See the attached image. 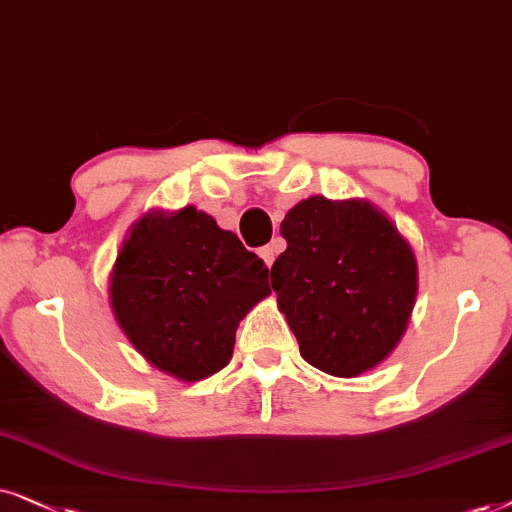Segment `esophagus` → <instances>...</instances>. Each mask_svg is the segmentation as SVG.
Returning a JSON list of instances; mask_svg holds the SVG:
<instances>
[{
	"mask_svg": "<svg viewBox=\"0 0 512 512\" xmlns=\"http://www.w3.org/2000/svg\"><path fill=\"white\" fill-rule=\"evenodd\" d=\"M278 252H281V243L274 241V243H269V245H264V248H260V257L264 262H267V267H271Z\"/></svg>",
	"mask_w": 512,
	"mask_h": 512,
	"instance_id": "esophagus-1",
	"label": "esophagus"
}]
</instances>
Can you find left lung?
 <instances>
[{"instance_id":"obj_1","label":"left lung","mask_w":512,"mask_h":512,"mask_svg":"<svg viewBox=\"0 0 512 512\" xmlns=\"http://www.w3.org/2000/svg\"><path fill=\"white\" fill-rule=\"evenodd\" d=\"M288 248L271 288L306 363L358 377L391 356L419 290L417 257L384 210L365 199L309 196L281 222Z\"/></svg>"}]
</instances>
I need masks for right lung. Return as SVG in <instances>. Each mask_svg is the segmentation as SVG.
<instances>
[{
  "label": "right lung",
  "mask_w": 512,
  "mask_h": 512,
  "mask_svg": "<svg viewBox=\"0 0 512 512\" xmlns=\"http://www.w3.org/2000/svg\"><path fill=\"white\" fill-rule=\"evenodd\" d=\"M109 306L156 370L201 381L231 360L236 327L271 295L269 269L203 210H149L109 274Z\"/></svg>",
  "instance_id": "right-lung-1"
}]
</instances>
